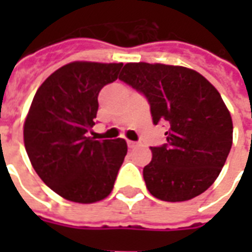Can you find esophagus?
Returning a JSON list of instances; mask_svg holds the SVG:
<instances>
[{"instance_id": "1", "label": "esophagus", "mask_w": 252, "mask_h": 252, "mask_svg": "<svg viewBox=\"0 0 252 252\" xmlns=\"http://www.w3.org/2000/svg\"><path fill=\"white\" fill-rule=\"evenodd\" d=\"M126 144H128V147H129V148H135L137 146V144H139V143L131 142V140H128V142H126Z\"/></svg>"}]
</instances>
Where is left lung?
<instances>
[{
    "instance_id": "8db88e82",
    "label": "left lung",
    "mask_w": 252,
    "mask_h": 252,
    "mask_svg": "<svg viewBox=\"0 0 252 252\" xmlns=\"http://www.w3.org/2000/svg\"><path fill=\"white\" fill-rule=\"evenodd\" d=\"M119 79L147 98L166 143L151 147L143 169L148 191L162 201L191 200L216 181L232 147V119L216 88L186 67L126 63Z\"/></svg>"
}]
</instances>
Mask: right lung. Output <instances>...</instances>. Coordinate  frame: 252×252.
<instances>
[{"label":"right lung","instance_id":"1","mask_svg":"<svg viewBox=\"0 0 252 252\" xmlns=\"http://www.w3.org/2000/svg\"><path fill=\"white\" fill-rule=\"evenodd\" d=\"M123 63L72 62L37 89L24 123V144L41 181L68 201L108 197L126 155L124 139L94 140L98 94L115 82Z\"/></svg>","mask_w":252,"mask_h":252}]
</instances>
